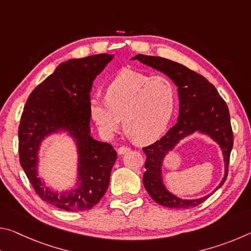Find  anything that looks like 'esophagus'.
I'll return each mask as SVG.
<instances>
[{"mask_svg":"<svg viewBox=\"0 0 251 251\" xmlns=\"http://www.w3.org/2000/svg\"><path fill=\"white\" fill-rule=\"evenodd\" d=\"M129 151H130L129 147H127V146H121L120 148H118V154H120V155H124L125 152Z\"/></svg>","mask_w":251,"mask_h":251,"instance_id":"obj_1","label":"esophagus"}]
</instances>
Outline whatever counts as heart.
Returning a JSON list of instances; mask_svg holds the SVG:
<instances>
[{
	"instance_id": "obj_1",
	"label": "heart",
	"mask_w": 251,
	"mask_h": 251,
	"mask_svg": "<svg viewBox=\"0 0 251 251\" xmlns=\"http://www.w3.org/2000/svg\"><path fill=\"white\" fill-rule=\"evenodd\" d=\"M175 85L164 75L126 70L110 82L105 99H92L90 113L107 137L124 128L136 142L155 141L166 130L176 108Z\"/></svg>"
}]
</instances>
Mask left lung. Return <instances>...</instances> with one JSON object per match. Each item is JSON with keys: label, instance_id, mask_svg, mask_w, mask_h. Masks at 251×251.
<instances>
[{"label": "left lung", "instance_id": "1", "mask_svg": "<svg viewBox=\"0 0 251 251\" xmlns=\"http://www.w3.org/2000/svg\"><path fill=\"white\" fill-rule=\"evenodd\" d=\"M131 59H138L143 64L166 74L176 84L179 96L178 122L159 141L143 148L146 154L144 186L150 196L161 206L177 209L196 207L215 192L199 200H180L169 193L161 177L162 160L167 152L186 135L195 131L210 135L222 148L224 154L225 176L216 190L220 188L228 175L229 158L233 145L228 106L214 85L201 74L179 63L143 54L136 55Z\"/></svg>", "mask_w": 251, "mask_h": 251}]
</instances>
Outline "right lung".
Masks as SVG:
<instances>
[{
    "mask_svg": "<svg viewBox=\"0 0 251 251\" xmlns=\"http://www.w3.org/2000/svg\"><path fill=\"white\" fill-rule=\"evenodd\" d=\"M114 55L97 54L61 63L29 94L19 126L21 166L39 197L66 211L88 210L104 196L117 152L107 143L95 141L90 129L93 80ZM58 130L75 138L79 154L76 188L53 192L37 176V152L41 141Z\"/></svg>",
    "mask_w": 251,
    "mask_h": 251,
    "instance_id": "right-lung-1",
    "label": "right lung"
}]
</instances>
